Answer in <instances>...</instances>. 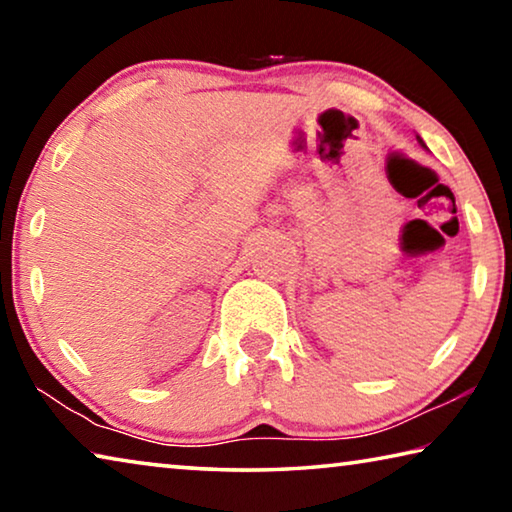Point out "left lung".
I'll return each instance as SVG.
<instances>
[{"label":"left lung","mask_w":512,"mask_h":512,"mask_svg":"<svg viewBox=\"0 0 512 512\" xmlns=\"http://www.w3.org/2000/svg\"><path fill=\"white\" fill-rule=\"evenodd\" d=\"M418 140H420V137H418ZM420 144H422V146H424V142H422V140H420Z\"/></svg>","instance_id":"obj_1"}]
</instances>
